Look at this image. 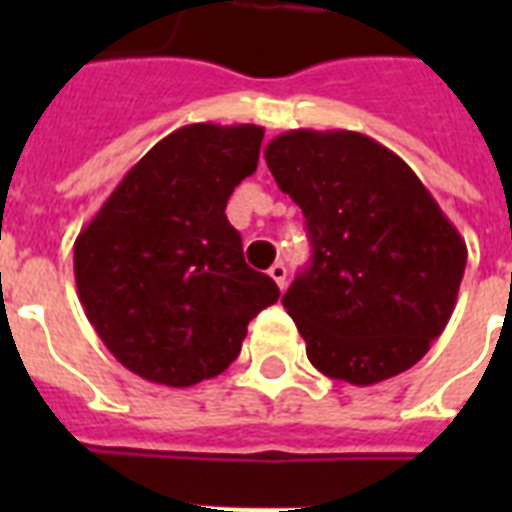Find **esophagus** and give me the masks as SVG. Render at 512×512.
Segmentation results:
<instances>
[{"label": "esophagus", "instance_id": "obj_1", "mask_svg": "<svg viewBox=\"0 0 512 512\" xmlns=\"http://www.w3.org/2000/svg\"><path fill=\"white\" fill-rule=\"evenodd\" d=\"M268 276H271L276 284H279V289H284V284H287V265L284 263H273L271 271H268Z\"/></svg>", "mask_w": 512, "mask_h": 512}]
</instances>
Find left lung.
I'll use <instances>...</instances> for the list:
<instances>
[{
    "mask_svg": "<svg viewBox=\"0 0 512 512\" xmlns=\"http://www.w3.org/2000/svg\"><path fill=\"white\" fill-rule=\"evenodd\" d=\"M265 162L303 209L313 257L281 303L321 374L406 372L452 319L468 247L412 167L348 130H292Z\"/></svg>",
    "mask_w": 512,
    "mask_h": 512,
    "instance_id": "1",
    "label": "left lung"
}]
</instances>
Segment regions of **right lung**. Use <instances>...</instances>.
I'll return each mask as SVG.
<instances>
[{
	"label": "right lung",
	"mask_w": 512,
	"mask_h": 512,
	"mask_svg": "<svg viewBox=\"0 0 512 512\" xmlns=\"http://www.w3.org/2000/svg\"><path fill=\"white\" fill-rule=\"evenodd\" d=\"M263 127L188 124L159 140L84 225L76 292L98 337L130 372L188 388L225 372L247 324L279 300L244 263L225 204L257 170Z\"/></svg>",
	"instance_id": "right-lung-1"
}]
</instances>
